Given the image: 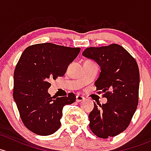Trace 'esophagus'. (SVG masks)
I'll list each match as a JSON object with an SVG mask.
<instances>
[{
  "instance_id": "34e87169",
  "label": "esophagus",
  "mask_w": 151,
  "mask_h": 151,
  "mask_svg": "<svg viewBox=\"0 0 151 151\" xmlns=\"http://www.w3.org/2000/svg\"><path fill=\"white\" fill-rule=\"evenodd\" d=\"M85 100V98L83 96H76V101L77 102H81V101H84Z\"/></svg>"
}]
</instances>
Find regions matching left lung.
<instances>
[{
    "label": "left lung",
    "mask_w": 151,
    "mask_h": 151,
    "mask_svg": "<svg viewBox=\"0 0 151 151\" xmlns=\"http://www.w3.org/2000/svg\"><path fill=\"white\" fill-rule=\"evenodd\" d=\"M82 55L101 66L95 85L107 103L94 104L89 114L91 131L101 138L114 137L129 126L138 104L139 72L135 59L117 44L90 47Z\"/></svg>",
    "instance_id": "left-lung-1"
}]
</instances>
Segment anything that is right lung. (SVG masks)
I'll list each match as a JSON object with an SVG mask.
<instances>
[{
	"mask_svg": "<svg viewBox=\"0 0 151 151\" xmlns=\"http://www.w3.org/2000/svg\"><path fill=\"white\" fill-rule=\"evenodd\" d=\"M80 51L50 42L27 47L20 57L14 74V100L24 126L32 132L46 136L61 127L60 119L66 105L76 101L74 93L51 97L47 90L51 79L62 77L68 66Z\"/></svg>",
	"mask_w": 151,
	"mask_h": 151,
	"instance_id": "1",
	"label": "right lung"
}]
</instances>
